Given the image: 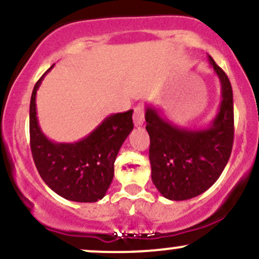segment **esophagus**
I'll list each match as a JSON object with an SVG mask.
<instances>
[{
	"mask_svg": "<svg viewBox=\"0 0 259 259\" xmlns=\"http://www.w3.org/2000/svg\"><path fill=\"white\" fill-rule=\"evenodd\" d=\"M145 121V115H144V107L142 106H136L134 109V123L136 126H141Z\"/></svg>",
	"mask_w": 259,
	"mask_h": 259,
	"instance_id": "34e87169",
	"label": "esophagus"
}]
</instances>
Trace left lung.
Segmentation results:
<instances>
[{"mask_svg":"<svg viewBox=\"0 0 259 259\" xmlns=\"http://www.w3.org/2000/svg\"><path fill=\"white\" fill-rule=\"evenodd\" d=\"M207 58L222 86L221 105L209 125L183 127L152 105L145 108L151 177L160 195L171 201L190 200L209 189L224 170L233 148V89L214 59L209 55Z\"/></svg>","mask_w":259,"mask_h":259,"instance_id":"obj_1","label":"left lung"}]
</instances>
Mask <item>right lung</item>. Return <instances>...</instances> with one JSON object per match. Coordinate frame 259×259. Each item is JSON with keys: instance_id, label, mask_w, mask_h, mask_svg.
<instances>
[{"instance_id": "add662e5", "label": "right lung", "mask_w": 259, "mask_h": 259, "mask_svg": "<svg viewBox=\"0 0 259 259\" xmlns=\"http://www.w3.org/2000/svg\"><path fill=\"white\" fill-rule=\"evenodd\" d=\"M35 84L30 100V147L38 174L52 191L74 202H97L105 197L114 177V162L134 129L133 111L106 117L85 138L56 142L38 125L36 92L47 73Z\"/></svg>"}]
</instances>
